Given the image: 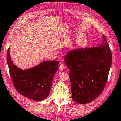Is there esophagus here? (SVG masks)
<instances>
[{"mask_svg":"<svg viewBox=\"0 0 121 121\" xmlns=\"http://www.w3.org/2000/svg\"><path fill=\"white\" fill-rule=\"evenodd\" d=\"M65 68H66V66H65V65L64 64H61L60 65V66H59V69H60V70L61 71H63L65 69Z\"/></svg>","mask_w":121,"mask_h":121,"instance_id":"1","label":"esophagus"}]
</instances>
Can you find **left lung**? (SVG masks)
<instances>
[{
    "instance_id": "left-lung-1",
    "label": "left lung",
    "mask_w": 121,
    "mask_h": 121,
    "mask_svg": "<svg viewBox=\"0 0 121 121\" xmlns=\"http://www.w3.org/2000/svg\"><path fill=\"white\" fill-rule=\"evenodd\" d=\"M99 47L73 49L65 56L70 70L72 99L80 104H86L97 98L107 83L112 55L107 38Z\"/></svg>"
}]
</instances>
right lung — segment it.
Returning a JSON list of instances; mask_svg holds the SVG:
<instances>
[{"instance_id": "right-lung-1", "label": "right lung", "mask_w": 121, "mask_h": 121, "mask_svg": "<svg viewBox=\"0 0 121 121\" xmlns=\"http://www.w3.org/2000/svg\"><path fill=\"white\" fill-rule=\"evenodd\" d=\"M7 62L13 85L21 95L36 101H43L48 96L54 76L58 70V61H43L33 67L23 70L11 60L9 48Z\"/></svg>"}]
</instances>
